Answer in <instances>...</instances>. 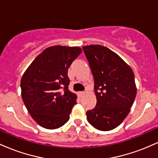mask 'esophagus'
<instances>
[{
	"label": "esophagus",
	"instance_id": "obj_1",
	"mask_svg": "<svg viewBox=\"0 0 158 158\" xmlns=\"http://www.w3.org/2000/svg\"><path fill=\"white\" fill-rule=\"evenodd\" d=\"M85 91H81V92H79V96H82L83 94H85Z\"/></svg>",
	"mask_w": 158,
	"mask_h": 158
}]
</instances>
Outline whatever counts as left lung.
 I'll use <instances>...</instances> for the list:
<instances>
[{"instance_id":"1","label":"left lung","mask_w":158,"mask_h":158,"mask_svg":"<svg viewBox=\"0 0 158 158\" xmlns=\"http://www.w3.org/2000/svg\"><path fill=\"white\" fill-rule=\"evenodd\" d=\"M94 79L95 108L86 112L88 123L100 131L120 125L137 94L135 75L128 64L106 47H82Z\"/></svg>"}]
</instances>
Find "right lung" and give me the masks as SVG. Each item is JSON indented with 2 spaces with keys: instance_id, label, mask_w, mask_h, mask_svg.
I'll list each match as a JSON object with an SVG mask.
<instances>
[{
  "instance_id": "add662e5",
  "label": "right lung",
  "mask_w": 158,
  "mask_h": 158,
  "mask_svg": "<svg viewBox=\"0 0 158 158\" xmlns=\"http://www.w3.org/2000/svg\"><path fill=\"white\" fill-rule=\"evenodd\" d=\"M78 47L52 46L32 61L21 80V97L39 126L56 129L64 125L77 97L68 89L69 67L81 53Z\"/></svg>"
}]
</instances>
